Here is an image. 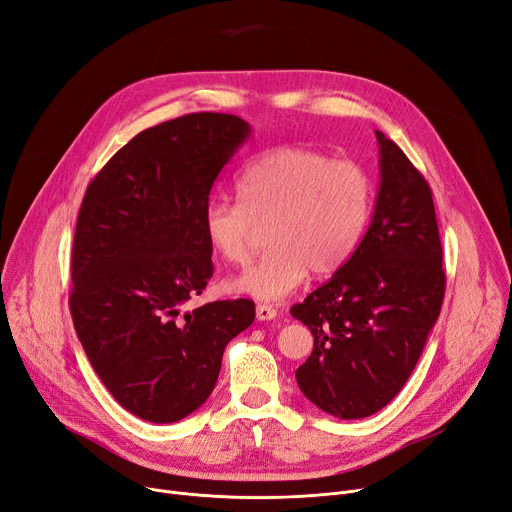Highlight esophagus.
<instances>
[{
  "instance_id": "34e87169",
  "label": "esophagus",
  "mask_w": 512,
  "mask_h": 512,
  "mask_svg": "<svg viewBox=\"0 0 512 512\" xmlns=\"http://www.w3.org/2000/svg\"><path fill=\"white\" fill-rule=\"evenodd\" d=\"M257 320L265 322V320H274L278 316V311L272 305H257Z\"/></svg>"
}]
</instances>
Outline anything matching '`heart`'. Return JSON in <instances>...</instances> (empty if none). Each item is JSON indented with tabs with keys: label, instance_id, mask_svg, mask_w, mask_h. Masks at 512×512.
Returning a JSON list of instances; mask_svg holds the SVG:
<instances>
[{
	"label": "heart",
	"instance_id": "obj_1",
	"mask_svg": "<svg viewBox=\"0 0 512 512\" xmlns=\"http://www.w3.org/2000/svg\"><path fill=\"white\" fill-rule=\"evenodd\" d=\"M238 203L213 196L203 211L209 249L230 265L251 257L257 228L265 253L228 288L259 301L295 293L307 272H337L358 247L372 211V180L349 159L307 146H278L247 163L236 180Z\"/></svg>",
	"mask_w": 512,
	"mask_h": 512
}]
</instances>
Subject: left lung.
<instances>
[{
  "instance_id": "1",
  "label": "left lung",
  "mask_w": 512,
  "mask_h": 512,
  "mask_svg": "<svg viewBox=\"0 0 512 512\" xmlns=\"http://www.w3.org/2000/svg\"><path fill=\"white\" fill-rule=\"evenodd\" d=\"M374 133L381 184L370 226L332 278L291 309L314 337L297 385L343 420L379 412L402 391L446 291L431 188L402 148Z\"/></svg>"
}]
</instances>
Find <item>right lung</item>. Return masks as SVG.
Here are the masks:
<instances>
[{
    "instance_id": "obj_1",
    "label": "right lung",
    "mask_w": 512,
    "mask_h": 512,
    "mask_svg": "<svg viewBox=\"0 0 512 512\" xmlns=\"http://www.w3.org/2000/svg\"><path fill=\"white\" fill-rule=\"evenodd\" d=\"M251 138L234 115L194 113L140 131L87 186L73 240L77 337L131 414L177 422L211 395L226 345L255 320L249 299L184 309L213 276L203 211Z\"/></svg>"
}]
</instances>
